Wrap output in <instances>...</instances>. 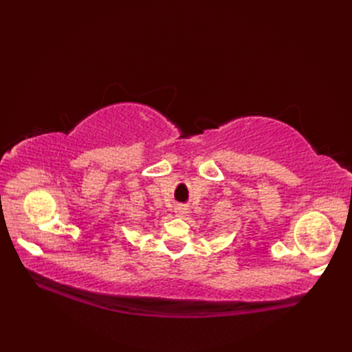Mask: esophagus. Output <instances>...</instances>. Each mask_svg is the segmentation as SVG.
<instances>
[{"label": "esophagus", "instance_id": "obj_1", "mask_svg": "<svg viewBox=\"0 0 352 352\" xmlns=\"http://www.w3.org/2000/svg\"><path fill=\"white\" fill-rule=\"evenodd\" d=\"M175 214L177 216V217H186L188 216V208L185 207V206H176V208H175Z\"/></svg>", "mask_w": 352, "mask_h": 352}]
</instances>
